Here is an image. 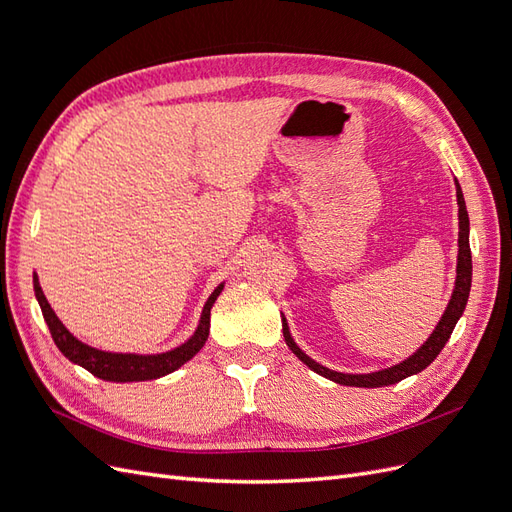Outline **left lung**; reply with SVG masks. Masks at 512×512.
I'll return each mask as SVG.
<instances>
[{"label": "left lung", "mask_w": 512, "mask_h": 512, "mask_svg": "<svg viewBox=\"0 0 512 512\" xmlns=\"http://www.w3.org/2000/svg\"><path fill=\"white\" fill-rule=\"evenodd\" d=\"M455 188H457V205H459V254H457V280L453 288V297L448 301L444 314L438 322V327L433 329V333L427 337V342L418 348L412 356H408L406 361H401L389 369H380V371H371V374H342V371H333L329 367H324L316 363L309 356L294 344V339L290 335L288 322L282 316V331L288 348L299 356V361L305 363L309 369H314L316 374L329 378L337 384L344 386H361V389H378V386H389L399 380H404L408 376L418 374L423 371L433 359L442 352L446 346L448 337H451L457 320L461 318L463 309H466L468 297H470V286H472V254H470V218H468V209H466V200H463V192L459 188V181L455 179Z\"/></svg>", "instance_id": "8db88e82"}]
</instances>
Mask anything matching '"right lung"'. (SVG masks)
<instances>
[{"instance_id": "right-lung-1", "label": "right lung", "mask_w": 512, "mask_h": 512, "mask_svg": "<svg viewBox=\"0 0 512 512\" xmlns=\"http://www.w3.org/2000/svg\"><path fill=\"white\" fill-rule=\"evenodd\" d=\"M224 284H220L211 292V297L207 299L203 314H200V322L194 331V335L188 339V342L162 352V354H121V352H104L98 348H91L83 342H79L66 327L64 322L57 318L53 312V307L46 301L44 292L40 288L38 275L34 273V290H36V299L40 303L42 316L49 324V331L55 346L61 350V354L66 356L68 361L74 365L85 367L89 374H94L96 378H102L106 382H143V380H156L166 374H173L175 369H179L183 363H188L192 356L205 346L207 337H209V320H211V307L215 299L220 297Z\"/></svg>"}]
</instances>
